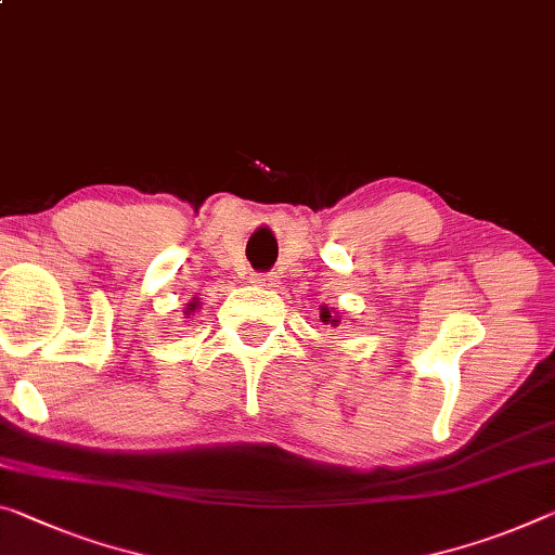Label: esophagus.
<instances>
[{
  "mask_svg": "<svg viewBox=\"0 0 555 555\" xmlns=\"http://www.w3.org/2000/svg\"><path fill=\"white\" fill-rule=\"evenodd\" d=\"M249 279H251V284H257V286H274V281H276L274 274H251Z\"/></svg>",
  "mask_w": 555,
  "mask_h": 555,
  "instance_id": "obj_1",
  "label": "esophagus"
}]
</instances>
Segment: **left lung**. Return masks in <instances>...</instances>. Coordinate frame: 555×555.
Wrapping results in <instances>:
<instances>
[{
    "instance_id": "8db88e82",
    "label": "left lung",
    "mask_w": 555,
    "mask_h": 555,
    "mask_svg": "<svg viewBox=\"0 0 555 555\" xmlns=\"http://www.w3.org/2000/svg\"><path fill=\"white\" fill-rule=\"evenodd\" d=\"M321 321H323V323H331V325H338V319H336V315H331L328 309L321 311Z\"/></svg>"
}]
</instances>
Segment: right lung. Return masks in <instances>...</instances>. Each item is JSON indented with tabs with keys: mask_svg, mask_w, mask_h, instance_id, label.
Returning <instances> with one entry per match:
<instances>
[{
	"mask_svg": "<svg viewBox=\"0 0 555 555\" xmlns=\"http://www.w3.org/2000/svg\"><path fill=\"white\" fill-rule=\"evenodd\" d=\"M192 309H195V304H192Z\"/></svg>",
	"mask_w": 555,
	"mask_h": 555,
	"instance_id": "right-lung-1",
	"label": "right lung"
}]
</instances>
